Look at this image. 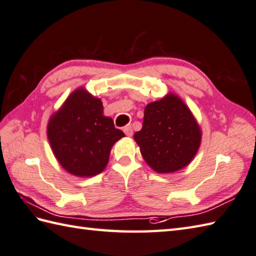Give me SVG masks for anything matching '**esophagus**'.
<instances>
[{"instance_id": "34e87169", "label": "esophagus", "mask_w": 256, "mask_h": 256, "mask_svg": "<svg viewBox=\"0 0 256 256\" xmlns=\"http://www.w3.org/2000/svg\"><path fill=\"white\" fill-rule=\"evenodd\" d=\"M124 132L126 134V136H128V137H132L134 134V130H132V126H126L124 128Z\"/></svg>"}]
</instances>
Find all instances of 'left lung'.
Returning a JSON list of instances; mask_svg holds the SVG:
<instances>
[{
  "instance_id": "obj_1",
  "label": "left lung",
  "mask_w": 256,
  "mask_h": 256,
  "mask_svg": "<svg viewBox=\"0 0 256 256\" xmlns=\"http://www.w3.org/2000/svg\"><path fill=\"white\" fill-rule=\"evenodd\" d=\"M144 160L156 173H173L192 161L202 129L178 95L168 93L144 108L142 128L134 134Z\"/></svg>"
}]
</instances>
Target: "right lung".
<instances>
[{"mask_svg":"<svg viewBox=\"0 0 256 256\" xmlns=\"http://www.w3.org/2000/svg\"><path fill=\"white\" fill-rule=\"evenodd\" d=\"M47 136L56 161L68 173L90 178L104 171L112 146L124 134L104 115L102 100L81 86L50 116Z\"/></svg>","mask_w":256,"mask_h":256,"instance_id":"add662e5","label":"right lung"}]
</instances>
